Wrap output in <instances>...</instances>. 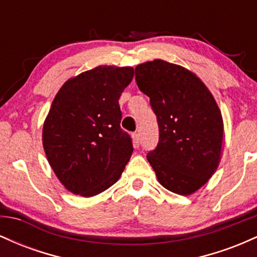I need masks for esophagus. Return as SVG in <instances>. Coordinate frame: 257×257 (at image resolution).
Segmentation results:
<instances>
[{
	"label": "esophagus",
	"instance_id": "34e87169",
	"mask_svg": "<svg viewBox=\"0 0 257 257\" xmlns=\"http://www.w3.org/2000/svg\"><path fill=\"white\" fill-rule=\"evenodd\" d=\"M132 138H133V144H134V146L140 145V138H139L138 133H134V134L132 135Z\"/></svg>",
	"mask_w": 257,
	"mask_h": 257
}]
</instances>
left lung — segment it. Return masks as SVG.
Here are the masks:
<instances>
[{
  "mask_svg": "<svg viewBox=\"0 0 257 257\" xmlns=\"http://www.w3.org/2000/svg\"><path fill=\"white\" fill-rule=\"evenodd\" d=\"M135 79L157 116L159 143L147 161L158 182L181 196L197 192L222 152L223 119L213 94L196 73L162 59L139 64Z\"/></svg>",
  "mask_w": 257,
  "mask_h": 257,
  "instance_id": "8db88e82",
  "label": "left lung"
}]
</instances>
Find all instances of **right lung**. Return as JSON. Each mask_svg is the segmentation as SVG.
I'll return each mask as SVG.
<instances>
[{"label":"right lung","mask_w":257,"mask_h":257,"mask_svg":"<svg viewBox=\"0 0 257 257\" xmlns=\"http://www.w3.org/2000/svg\"><path fill=\"white\" fill-rule=\"evenodd\" d=\"M134 77L131 66L100 65L67 79L43 123L48 163L67 191L93 197L116 184L133 153L120 129L118 100Z\"/></svg>","instance_id":"1"}]
</instances>
